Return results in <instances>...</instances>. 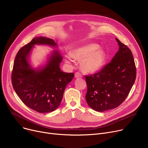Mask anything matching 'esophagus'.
Returning a JSON list of instances; mask_svg holds the SVG:
<instances>
[{"mask_svg": "<svg viewBox=\"0 0 148 148\" xmlns=\"http://www.w3.org/2000/svg\"><path fill=\"white\" fill-rule=\"evenodd\" d=\"M75 77L77 78H82L83 76H82V75L80 73L77 72V73H75Z\"/></svg>", "mask_w": 148, "mask_h": 148, "instance_id": "obj_1", "label": "esophagus"}]
</instances>
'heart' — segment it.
Returning <instances> with one entry per match:
<instances>
[{"instance_id": "1", "label": "heart", "mask_w": 148, "mask_h": 148, "mask_svg": "<svg viewBox=\"0 0 148 148\" xmlns=\"http://www.w3.org/2000/svg\"><path fill=\"white\" fill-rule=\"evenodd\" d=\"M71 55L75 60L81 61V68L86 73H93L99 71L102 67L106 58L105 51L96 43H88L78 47L72 51ZM65 59L67 62L71 61L70 55H66Z\"/></svg>"}]
</instances>
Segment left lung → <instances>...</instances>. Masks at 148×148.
Masks as SVG:
<instances>
[{
  "label": "left lung",
  "instance_id": "obj_1",
  "mask_svg": "<svg viewBox=\"0 0 148 148\" xmlns=\"http://www.w3.org/2000/svg\"><path fill=\"white\" fill-rule=\"evenodd\" d=\"M119 51L101 71L86 76L87 91L86 100L95 111L103 112L121 104L129 95L136 77L132 51L115 38Z\"/></svg>",
  "mask_w": 148,
  "mask_h": 148
}]
</instances>
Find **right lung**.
Instances as JSON below:
<instances>
[{
    "label": "right lung",
    "mask_w": 148,
    "mask_h": 148,
    "mask_svg": "<svg viewBox=\"0 0 148 148\" xmlns=\"http://www.w3.org/2000/svg\"><path fill=\"white\" fill-rule=\"evenodd\" d=\"M35 45L58 47L52 38L42 36L33 38L16 54L12 83L16 95L28 107L40 113L51 112L60 106L66 86L74 74L61 70L62 56L57 49L52 51L44 64L34 68L29 61Z\"/></svg>",
    "instance_id": "obj_1"
}]
</instances>
